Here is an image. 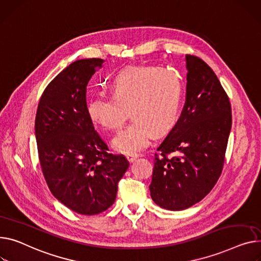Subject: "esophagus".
<instances>
[{
	"instance_id": "esophagus-1",
	"label": "esophagus",
	"mask_w": 261,
	"mask_h": 261,
	"mask_svg": "<svg viewBox=\"0 0 261 261\" xmlns=\"http://www.w3.org/2000/svg\"><path fill=\"white\" fill-rule=\"evenodd\" d=\"M138 156H140V154L138 153H129V154H127V159L129 162H133L138 158Z\"/></svg>"
}]
</instances>
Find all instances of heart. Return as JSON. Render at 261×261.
Instances as JSON below:
<instances>
[{
  "label": "heart",
  "mask_w": 261,
  "mask_h": 261,
  "mask_svg": "<svg viewBox=\"0 0 261 261\" xmlns=\"http://www.w3.org/2000/svg\"><path fill=\"white\" fill-rule=\"evenodd\" d=\"M109 94L93 96L87 113L102 129L121 128L128 115L131 123L113 141L116 150L134 153L146 148L155 134H164L176 124L182 96L178 77L155 66L130 67L111 80Z\"/></svg>",
  "instance_id": "b5f03b06"
}]
</instances>
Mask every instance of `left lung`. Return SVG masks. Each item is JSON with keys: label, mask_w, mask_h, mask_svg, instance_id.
Returning a JSON list of instances; mask_svg holds the SVG:
<instances>
[{"label": "left lung", "mask_w": 261, "mask_h": 261, "mask_svg": "<svg viewBox=\"0 0 261 261\" xmlns=\"http://www.w3.org/2000/svg\"><path fill=\"white\" fill-rule=\"evenodd\" d=\"M187 93L175 126L154 156L153 201L171 211L200 201L217 182L232 126L227 92L211 67L187 55Z\"/></svg>", "instance_id": "1"}]
</instances>
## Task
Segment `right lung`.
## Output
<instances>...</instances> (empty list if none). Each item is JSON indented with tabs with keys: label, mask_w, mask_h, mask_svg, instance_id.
I'll list each match as a JSON object with an SVG mask.
<instances>
[{
	"label": "right lung",
	"mask_w": 261,
	"mask_h": 261,
	"mask_svg": "<svg viewBox=\"0 0 261 261\" xmlns=\"http://www.w3.org/2000/svg\"><path fill=\"white\" fill-rule=\"evenodd\" d=\"M103 60L75 61L52 80L39 101L36 138L43 175L50 192L82 215L106 211L129 167L109 152L87 113L86 87Z\"/></svg>",
	"instance_id": "obj_1"
}]
</instances>
